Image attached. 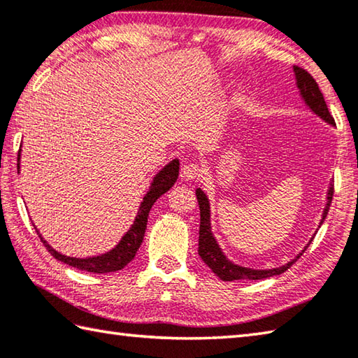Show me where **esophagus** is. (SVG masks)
Segmentation results:
<instances>
[{
  "mask_svg": "<svg viewBox=\"0 0 358 358\" xmlns=\"http://www.w3.org/2000/svg\"><path fill=\"white\" fill-rule=\"evenodd\" d=\"M202 170L199 168V165L196 164H185L182 165V170H180V178L184 180H194L201 176Z\"/></svg>",
  "mask_w": 358,
  "mask_h": 358,
  "instance_id": "1",
  "label": "esophagus"
}]
</instances>
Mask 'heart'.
Wrapping results in <instances>:
<instances>
[{"mask_svg": "<svg viewBox=\"0 0 358 358\" xmlns=\"http://www.w3.org/2000/svg\"><path fill=\"white\" fill-rule=\"evenodd\" d=\"M243 101H245V93H237V95H235L232 99V106L238 107L243 104Z\"/></svg>", "mask_w": 358, "mask_h": 358, "instance_id": "1", "label": "heart"}]
</instances>
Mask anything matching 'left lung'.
Here are the masks:
<instances>
[{
  "label": "left lung",
  "instance_id": "obj_1",
  "mask_svg": "<svg viewBox=\"0 0 358 358\" xmlns=\"http://www.w3.org/2000/svg\"><path fill=\"white\" fill-rule=\"evenodd\" d=\"M293 73H294V79H296V87L299 89V96L302 99V103L306 104L307 109L313 113V115L318 117L320 120L324 121V123L335 126V121L330 115V112L327 109L324 95H322L318 84L315 83V79L310 76V74L299 69V66H293ZM332 179L329 182L327 192H326V204L324 208H322V215H321V221L320 226L324 222L330 202H332L334 196V184ZM196 198H198V204H199V210H201V224H199V249L198 252L201 255L202 262L212 269V271L218 275L222 280H240V279H249V280H259V279H266L271 278V275H279L293 265V263L298 260L302 252L308 248L310 243H312L313 237L308 240L304 249L296 255L294 259L287 262L285 265L275 266V268H249V266H241L238 263H235L232 260H229L226 257V254L222 252L221 246L218 245L217 238L212 232V220H210V199H208L207 194L204 193L202 188H196Z\"/></svg>",
  "mask_w": 358,
  "mask_h": 358
}]
</instances>
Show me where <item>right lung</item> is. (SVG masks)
I'll list each match as a JSON object with an SVG mask.
<instances>
[{
    "label": "right lung",
    "instance_id": "obj_1",
    "mask_svg": "<svg viewBox=\"0 0 358 358\" xmlns=\"http://www.w3.org/2000/svg\"><path fill=\"white\" fill-rule=\"evenodd\" d=\"M20 152H22V150H20ZM20 152H18V170H20ZM178 176H179V159H173L171 162H168L162 170L157 171L156 176L152 178L150 188H148L143 199L140 202L136 220H134L131 227L127 229V232L121 237V240L110 249V251H107L104 254L92 255V257H70V255L60 254L56 251V249H52L50 246V243L42 237V234L37 231V227L36 226L34 227H36V232L38 234V237L42 240L45 248L48 249L52 257L57 259L59 262H64L66 265L78 268L80 271H89V273H96V274L120 271V269H123L127 263L136 257L141 241H143V237H145L148 217H150V210L154 206V202H156L162 194L170 190V188L174 185V182L178 180Z\"/></svg>",
    "mask_w": 358,
    "mask_h": 358
}]
</instances>
